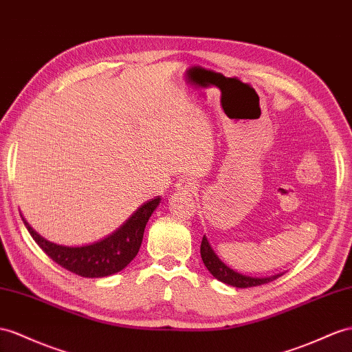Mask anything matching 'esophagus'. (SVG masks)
<instances>
[{"instance_id": "34e87169", "label": "esophagus", "mask_w": 352, "mask_h": 352, "mask_svg": "<svg viewBox=\"0 0 352 352\" xmlns=\"http://www.w3.org/2000/svg\"><path fill=\"white\" fill-rule=\"evenodd\" d=\"M193 188H195V183H193L192 178L183 177V178L178 179L177 190H178L179 193H190V192L193 190Z\"/></svg>"}]
</instances>
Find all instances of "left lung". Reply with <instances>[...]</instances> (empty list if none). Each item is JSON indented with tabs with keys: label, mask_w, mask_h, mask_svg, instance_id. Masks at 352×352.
<instances>
[{
	"label": "left lung",
	"mask_w": 352,
	"mask_h": 352,
	"mask_svg": "<svg viewBox=\"0 0 352 352\" xmlns=\"http://www.w3.org/2000/svg\"><path fill=\"white\" fill-rule=\"evenodd\" d=\"M201 257H202V262L206 266V269L210 270V274L215 278L219 279V281L232 285V287H236V288H248V287H257V285H262V284H267L270 281H274V279L279 278L283 274H276L272 276H248V275H242L236 270L230 269L228 265H224L221 260L219 258V256L214 253L212 247L210 245L208 239L204 235L202 238V244H201Z\"/></svg>",
	"instance_id": "8db88e82"
}]
</instances>
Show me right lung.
Returning <instances> with one entry per match:
<instances>
[{
    "label": "right lung",
    "instance_id": "1",
    "mask_svg": "<svg viewBox=\"0 0 352 352\" xmlns=\"http://www.w3.org/2000/svg\"><path fill=\"white\" fill-rule=\"evenodd\" d=\"M159 204L160 197L157 196L156 199L141 205L110 236L82 247H67L50 242L38 235L23 217L22 220L32 239L53 262L80 276L102 278L120 272L138 254L146 224Z\"/></svg>",
    "mask_w": 352,
    "mask_h": 352
}]
</instances>
